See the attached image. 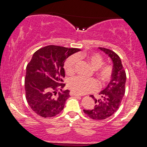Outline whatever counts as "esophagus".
<instances>
[{"mask_svg": "<svg viewBox=\"0 0 147 147\" xmlns=\"http://www.w3.org/2000/svg\"><path fill=\"white\" fill-rule=\"evenodd\" d=\"M70 95H71V96H77V97H78V96H80H80H81L80 94H76V93H75L73 91H71L70 92Z\"/></svg>", "mask_w": 147, "mask_h": 147, "instance_id": "esophagus-1", "label": "esophagus"}]
</instances>
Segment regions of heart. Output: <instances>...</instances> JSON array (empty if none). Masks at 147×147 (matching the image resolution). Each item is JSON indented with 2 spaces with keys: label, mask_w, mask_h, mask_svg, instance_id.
<instances>
[{
  "label": "heart",
  "mask_w": 147,
  "mask_h": 147,
  "mask_svg": "<svg viewBox=\"0 0 147 147\" xmlns=\"http://www.w3.org/2000/svg\"><path fill=\"white\" fill-rule=\"evenodd\" d=\"M83 59L92 68L95 70V73L101 85H105L110 80L112 74V67L109 64L102 65L103 59L98 54H76L67 59L65 63L64 68L66 74L72 75L75 73L77 61ZM67 87L76 94H86L97 90L98 84L94 79H84L80 76L70 78L67 82Z\"/></svg>",
  "instance_id": "1"
}]
</instances>
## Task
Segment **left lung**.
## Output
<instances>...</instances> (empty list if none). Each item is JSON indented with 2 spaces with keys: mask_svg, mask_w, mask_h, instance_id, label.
Wrapping results in <instances>:
<instances>
[{
  "mask_svg": "<svg viewBox=\"0 0 147 147\" xmlns=\"http://www.w3.org/2000/svg\"><path fill=\"white\" fill-rule=\"evenodd\" d=\"M98 49L112 61L111 80L106 88L100 92V98L96 99L91 95L94 100L95 106L92 109H84V112L92 119L100 121L109 117L119 109L125 93L126 75L120 57L117 54L108 49L102 47Z\"/></svg>",
  "mask_w": 147,
  "mask_h": 147,
  "instance_id": "8db88e82",
  "label": "left lung"
}]
</instances>
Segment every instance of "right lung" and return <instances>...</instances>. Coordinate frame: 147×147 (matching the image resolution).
<instances>
[{"mask_svg":"<svg viewBox=\"0 0 147 147\" xmlns=\"http://www.w3.org/2000/svg\"><path fill=\"white\" fill-rule=\"evenodd\" d=\"M80 51L49 45L33 54L26 66L24 87L27 102L38 115L52 117L63 110L70 96V91H62L65 86L61 79L65 77L64 63L69 56Z\"/></svg>","mask_w":147,"mask_h":147,"instance_id":"obj_1","label":"right lung"}]
</instances>
